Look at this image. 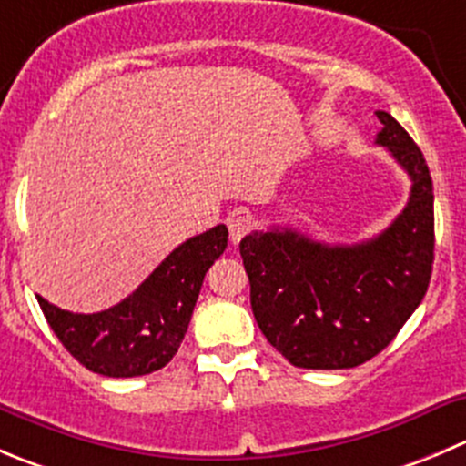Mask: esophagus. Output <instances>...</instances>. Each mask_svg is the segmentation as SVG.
<instances>
[{"label": "esophagus", "mask_w": 466, "mask_h": 466, "mask_svg": "<svg viewBox=\"0 0 466 466\" xmlns=\"http://www.w3.org/2000/svg\"><path fill=\"white\" fill-rule=\"evenodd\" d=\"M250 228H252V218H250V216L234 214L232 218H228L229 238H232V243H234V246H237V243L241 241V238L246 237L248 232H250Z\"/></svg>", "instance_id": "esophagus-1"}]
</instances>
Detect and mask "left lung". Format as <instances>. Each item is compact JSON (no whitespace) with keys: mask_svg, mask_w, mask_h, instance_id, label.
<instances>
[{"mask_svg":"<svg viewBox=\"0 0 466 466\" xmlns=\"http://www.w3.org/2000/svg\"><path fill=\"white\" fill-rule=\"evenodd\" d=\"M387 147L412 179L394 223L369 241L328 246L296 229L241 238L250 305L270 346L300 369H353L390 346L431 284L435 250L432 179L408 132L376 111Z\"/></svg>","mask_w":466,"mask_h":466,"instance_id":"8db88e82","label":"left lung"}]
</instances>
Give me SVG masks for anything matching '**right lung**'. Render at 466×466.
<instances>
[{"instance_id":"obj_1","label":"right lung","mask_w":466,"mask_h":466,"mask_svg":"<svg viewBox=\"0 0 466 466\" xmlns=\"http://www.w3.org/2000/svg\"><path fill=\"white\" fill-rule=\"evenodd\" d=\"M225 248V225L188 238L132 296L97 314H72L43 296L35 298L58 341L88 371L106 378L147 376L175 358L191 323L202 279Z\"/></svg>"}]
</instances>
